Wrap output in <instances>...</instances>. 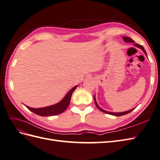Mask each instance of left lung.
Instances as JSON below:
<instances>
[{
    "label": "left lung",
    "mask_w": 160,
    "mask_h": 160,
    "mask_svg": "<svg viewBox=\"0 0 160 160\" xmlns=\"http://www.w3.org/2000/svg\"><path fill=\"white\" fill-rule=\"evenodd\" d=\"M123 40H124V42H133V43H134L135 42L134 41L132 40V39H131L130 38H128V37H126V36H123ZM135 47H138V48H141V50L145 52V54L147 55V52H146V51H145V48H143V47L142 46V45H140V44H134ZM94 100H95V105H96V106L97 107V108L99 109L100 111H101L102 112H103V113H108V114H109V115H113V116H124V115H126V114H127V113H130L132 111V110H134V109H130V110H128V111H126V112H118V113H114V112H107V111H105L104 109H101L99 105H98V104H97V101H96V99H95V96H94Z\"/></svg>",
    "instance_id": "8db88e82"
}]
</instances>
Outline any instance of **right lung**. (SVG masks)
<instances>
[{
	"label": "right lung",
	"instance_id": "1",
	"mask_svg": "<svg viewBox=\"0 0 160 160\" xmlns=\"http://www.w3.org/2000/svg\"><path fill=\"white\" fill-rule=\"evenodd\" d=\"M77 87L78 86L73 87L67 93V95L64 97L63 99L60 102H59L58 103L42 108H32L28 107V106H26V108L30 110L31 112L40 116H50L58 115V114H60L65 112L68 108L69 103H70L72 93L75 91Z\"/></svg>",
	"mask_w": 160,
	"mask_h": 160
}]
</instances>
